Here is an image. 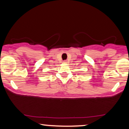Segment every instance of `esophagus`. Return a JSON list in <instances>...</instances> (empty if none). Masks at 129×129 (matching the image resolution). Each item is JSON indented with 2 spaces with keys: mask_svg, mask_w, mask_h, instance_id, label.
Returning <instances> with one entry per match:
<instances>
[{
  "mask_svg": "<svg viewBox=\"0 0 129 129\" xmlns=\"http://www.w3.org/2000/svg\"><path fill=\"white\" fill-rule=\"evenodd\" d=\"M63 63H66L67 62V60H63Z\"/></svg>",
  "mask_w": 129,
  "mask_h": 129,
  "instance_id": "esophagus-1",
  "label": "esophagus"
}]
</instances>
